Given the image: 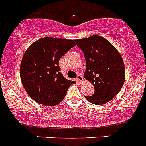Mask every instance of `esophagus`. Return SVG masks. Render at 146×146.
<instances>
[{
    "mask_svg": "<svg viewBox=\"0 0 146 146\" xmlns=\"http://www.w3.org/2000/svg\"><path fill=\"white\" fill-rule=\"evenodd\" d=\"M76 80H77V82H78V83H82V82H83V81H84V78L80 74H78V76H77Z\"/></svg>",
    "mask_w": 146,
    "mask_h": 146,
    "instance_id": "1",
    "label": "esophagus"
}]
</instances>
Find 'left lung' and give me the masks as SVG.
I'll return each mask as SVG.
<instances>
[{
    "label": "left lung",
    "instance_id": "left-lung-1",
    "mask_svg": "<svg viewBox=\"0 0 146 146\" xmlns=\"http://www.w3.org/2000/svg\"><path fill=\"white\" fill-rule=\"evenodd\" d=\"M75 41L85 58L84 76L95 88L94 94L85 96L86 99L96 105L107 103L120 92L125 82V65L120 53L98 35Z\"/></svg>",
    "mask_w": 146,
    "mask_h": 146
}]
</instances>
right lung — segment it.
Listing matches in <instances>:
<instances>
[{"instance_id":"add662e5","label":"right lung","mask_w":146,"mask_h":146,"mask_svg":"<svg viewBox=\"0 0 146 146\" xmlns=\"http://www.w3.org/2000/svg\"><path fill=\"white\" fill-rule=\"evenodd\" d=\"M76 45L73 40L41 38L28 48L20 64V78L31 98L45 106H55L64 99L74 81L60 73L59 61Z\"/></svg>"}]
</instances>
